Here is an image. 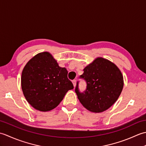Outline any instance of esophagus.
I'll list each match as a JSON object with an SVG mask.
<instances>
[{"label": "esophagus", "instance_id": "obj_1", "mask_svg": "<svg viewBox=\"0 0 146 146\" xmlns=\"http://www.w3.org/2000/svg\"><path fill=\"white\" fill-rule=\"evenodd\" d=\"M72 83H73V84L74 87H75V86H76V80H73V81H72Z\"/></svg>", "mask_w": 146, "mask_h": 146}]
</instances>
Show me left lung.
<instances>
[{"label":"left lung","instance_id":"8db88e82","mask_svg":"<svg viewBox=\"0 0 146 146\" xmlns=\"http://www.w3.org/2000/svg\"><path fill=\"white\" fill-rule=\"evenodd\" d=\"M79 78L84 80L86 87L83 92L76 83L75 92L80 102L92 112H102L110 108L122 92L123 80L115 64L106 59L98 58L83 69Z\"/></svg>","mask_w":146,"mask_h":146}]
</instances>
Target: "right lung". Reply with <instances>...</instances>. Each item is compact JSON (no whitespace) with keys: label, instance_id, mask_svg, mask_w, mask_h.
Here are the masks:
<instances>
[{"label":"right lung","instance_id":"obj_1","mask_svg":"<svg viewBox=\"0 0 146 146\" xmlns=\"http://www.w3.org/2000/svg\"><path fill=\"white\" fill-rule=\"evenodd\" d=\"M68 71L58 66L48 52L39 53L24 68L21 76L23 94L36 110L47 111L56 107L65 94L73 89L68 78Z\"/></svg>","mask_w":146,"mask_h":146}]
</instances>
